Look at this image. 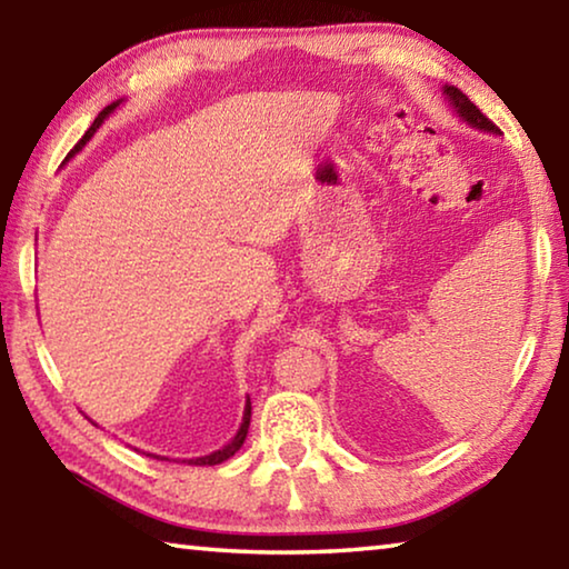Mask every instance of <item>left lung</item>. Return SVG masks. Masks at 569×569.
I'll return each mask as SVG.
<instances>
[{"instance_id":"1","label":"left lung","mask_w":569,"mask_h":569,"mask_svg":"<svg viewBox=\"0 0 569 569\" xmlns=\"http://www.w3.org/2000/svg\"><path fill=\"white\" fill-rule=\"evenodd\" d=\"M445 94L451 108L457 110V114L465 122H469L471 128L477 130H485V132H499L497 124L487 118L485 112H481L475 102H471L465 92H461L459 88H455V84H445Z\"/></svg>"}]
</instances>
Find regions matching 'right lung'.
Instances as JSON below:
<instances>
[{
	"instance_id": "obj_1",
	"label": "right lung",
	"mask_w": 569,
	"mask_h": 569,
	"mask_svg": "<svg viewBox=\"0 0 569 569\" xmlns=\"http://www.w3.org/2000/svg\"><path fill=\"white\" fill-rule=\"evenodd\" d=\"M122 100H118V102H112V104H108V108H104L98 118H94V122L90 124V130L82 134V140L77 142V146L70 150V156L67 158H72L74 152H80L82 148H84V142H88L94 132H98V128L100 124L104 122V118H108L110 112H114V108H118ZM248 427H250V399H246V411H243V421H240V429H238V435L228 441V445L223 447V449H218V451H213V455H208V457H198V459H188V465H196V467H213V465H220V461H226V459H230L236 455V451L243 447V441H246V437H248Z\"/></svg>"
}]
</instances>
